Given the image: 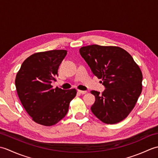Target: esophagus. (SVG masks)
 Segmentation results:
<instances>
[{
    "label": "esophagus",
    "instance_id": "1",
    "mask_svg": "<svg viewBox=\"0 0 158 158\" xmlns=\"http://www.w3.org/2000/svg\"><path fill=\"white\" fill-rule=\"evenodd\" d=\"M78 92L79 94H85L87 93L86 91H82V90H78Z\"/></svg>",
    "mask_w": 158,
    "mask_h": 158
}]
</instances>
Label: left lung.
I'll use <instances>...</instances> for the list:
<instances>
[{
  "mask_svg": "<svg viewBox=\"0 0 158 158\" xmlns=\"http://www.w3.org/2000/svg\"><path fill=\"white\" fill-rule=\"evenodd\" d=\"M79 52L106 88L102 94L91 91L96 99L92 112L107 124L122 121L134 109L142 92L139 66L128 52L119 47L92 45L82 47Z\"/></svg>",
  "mask_w": 158,
  "mask_h": 158,
  "instance_id": "1",
  "label": "left lung"
}]
</instances>
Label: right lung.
Returning <instances> with one entry per match:
<instances>
[{"label":"right lung","instance_id":"add662e5","mask_svg":"<svg viewBox=\"0 0 158 158\" xmlns=\"http://www.w3.org/2000/svg\"><path fill=\"white\" fill-rule=\"evenodd\" d=\"M66 50L35 53L22 63L15 78V87L23 108L32 120L51 126L65 117L69 104L77 94L75 89L52 88Z\"/></svg>","mask_w":158,"mask_h":158}]
</instances>
